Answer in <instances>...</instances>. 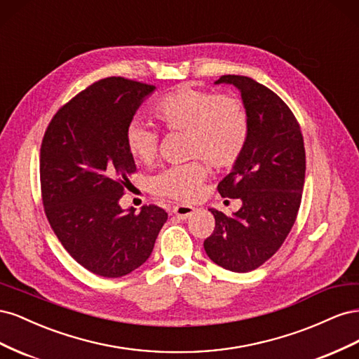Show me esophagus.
I'll return each instance as SVG.
<instances>
[{"mask_svg":"<svg viewBox=\"0 0 359 359\" xmlns=\"http://www.w3.org/2000/svg\"><path fill=\"white\" fill-rule=\"evenodd\" d=\"M194 211H196V208H194V206H190V205H175L172 208V212L175 214L177 217H180L181 220L189 219L191 214H194Z\"/></svg>","mask_w":359,"mask_h":359,"instance_id":"1","label":"esophagus"}]
</instances>
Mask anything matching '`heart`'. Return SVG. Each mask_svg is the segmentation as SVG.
Here are the masks:
<instances>
[{"instance_id": "heart-1", "label": "heart", "mask_w": 359, "mask_h": 359, "mask_svg": "<svg viewBox=\"0 0 359 359\" xmlns=\"http://www.w3.org/2000/svg\"><path fill=\"white\" fill-rule=\"evenodd\" d=\"M153 115L168 133H184V154L194 158L161 170L151 181L158 196L180 202L199 198L208 166L232 168L250 139V118L244 102L233 94H215L182 86L165 94L154 104ZM124 142L133 160L151 165L158 153V133L140 123H130ZM203 159L199 161L198 158Z\"/></svg>"}]
</instances>
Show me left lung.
Instances as JSON below:
<instances>
[{"mask_svg":"<svg viewBox=\"0 0 359 359\" xmlns=\"http://www.w3.org/2000/svg\"><path fill=\"white\" fill-rule=\"evenodd\" d=\"M215 83H232L241 91L250 139L243 157L217 187L223 198H240L243 206L233 215L211 210L215 227L203 248L219 266L248 273L277 253L295 224L306 149L299 123L274 91L240 74H224Z\"/></svg>","mask_w":359,"mask_h":359,"instance_id":"left-lung-1","label":"left lung"}]
</instances>
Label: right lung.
<instances>
[{
  "label": "right lung",
  "instance_id": "add662e5",
  "mask_svg": "<svg viewBox=\"0 0 359 359\" xmlns=\"http://www.w3.org/2000/svg\"><path fill=\"white\" fill-rule=\"evenodd\" d=\"M154 85L111 76L91 83L52 116L40 148L48 222L67 253L93 274L123 277L147 262L168 212L119 206L136 172L127 126Z\"/></svg>",
  "mask_w": 359,
  "mask_h": 359
}]
</instances>
